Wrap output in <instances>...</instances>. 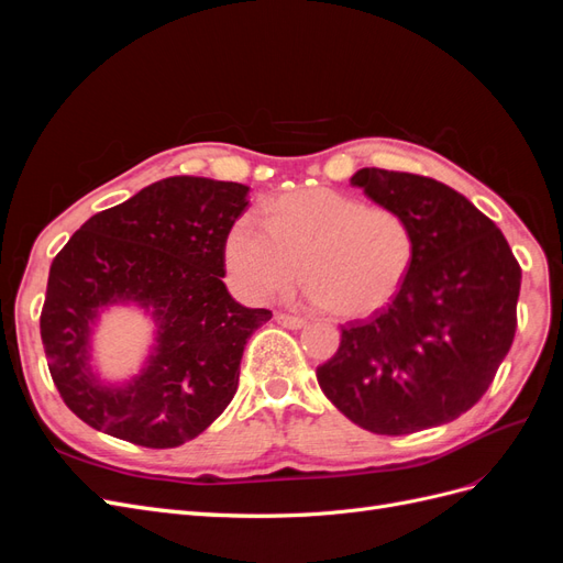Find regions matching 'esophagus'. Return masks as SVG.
<instances>
[{
    "mask_svg": "<svg viewBox=\"0 0 563 563\" xmlns=\"http://www.w3.org/2000/svg\"><path fill=\"white\" fill-rule=\"evenodd\" d=\"M275 319H277V323H282V327H286V329H302L305 323H308L302 317L286 314V312H279Z\"/></svg>",
    "mask_w": 563,
    "mask_h": 563,
    "instance_id": "34e87169",
    "label": "esophagus"
}]
</instances>
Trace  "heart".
Here are the masks:
<instances>
[{
  "instance_id": "b5f03b06",
  "label": "heart",
  "mask_w": 563,
  "mask_h": 563,
  "mask_svg": "<svg viewBox=\"0 0 563 563\" xmlns=\"http://www.w3.org/2000/svg\"><path fill=\"white\" fill-rule=\"evenodd\" d=\"M234 291L267 302L300 277L333 317L373 314L397 296L413 265L416 240L397 211L366 207L331 187H308L267 203V220L242 213L223 244Z\"/></svg>"
}]
</instances>
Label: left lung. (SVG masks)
Returning <instances> with one entry per match:
<instances>
[{"label":"left lung","instance_id":"1","mask_svg":"<svg viewBox=\"0 0 563 563\" xmlns=\"http://www.w3.org/2000/svg\"><path fill=\"white\" fill-rule=\"evenodd\" d=\"M350 183L406 218L416 255L387 308L343 327L319 387L376 434L451 422L484 397L512 347L521 267L498 225L444 183L385 168H360Z\"/></svg>","mask_w":563,"mask_h":563}]
</instances>
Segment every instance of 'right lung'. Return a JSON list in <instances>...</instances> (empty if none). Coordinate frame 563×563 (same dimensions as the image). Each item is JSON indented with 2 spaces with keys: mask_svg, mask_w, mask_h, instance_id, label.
Segmentation results:
<instances>
[{
  "mask_svg": "<svg viewBox=\"0 0 563 563\" xmlns=\"http://www.w3.org/2000/svg\"><path fill=\"white\" fill-rule=\"evenodd\" d=\"M242 183L174 176L91 216L48 269L42 343L63 401L93 430L145 449H174L225 411L246 340L269 310L236 302L223 284V244L249 207ZM141 307L156 323L142 371L124 384L90 364L99 314Z\"/></svg>",
  "mask_w": 563,
  "mask_h": 563,
  "instance_id": "obj_1",
  "label": "right lung"
}]
</instances>
